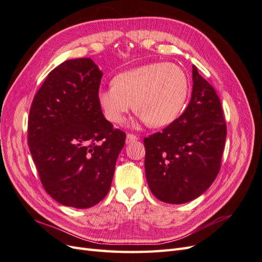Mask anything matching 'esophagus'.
<instances>
[{
  "mask_svg": "<svg viewBox=\"0 0 262 262\" xmlns=\"http://www.w3.org/2000/svg\"><path fill=\"white\" fill-rule=\"evenodd\" d=\"M139 138L137 136H134V134L132 133H128L126 134V143H130V142H133V141H137Z\"/></svg>",
  "mask_w": 262,
  "mask_h": 262,
  "instance_id": "obj_1",
  "label": "esophagus"
}]
</instances>
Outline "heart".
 Wrapping results in <instances>:
<instances>
[{
    "label": "heart",
    "mask_w": 262,
    "mask_h": 262,
    "mask_svg": "<svg viewBox=\"0 0 262 262\" xmlns=\"http://www.w3.org/2000/svg\"><path fill=\"white\" fill-rule=\"evenodd\" d=\"M115 84L98 93L109 121L121 123L134 108L149 126L171 123L180 114L189 92V78L179 66L156 62L125 71Z\"/></svg>",
    "instance_id": "b5f03b06"
}]
</instances>
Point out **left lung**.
Wrapping results in <instances>:
<instances>
[{
    "mask_svg": "<svg viewBox=\"0 0 262 262\" xmlns=\"http://www.w3.org/2000/svg\"><path fill=\"white\" fill-rule=\"evenodd\" d=\"M192 95L186 110L144 139L145 173L152 193L180 204L201 195L221 169L226 122L213 86L192 67Z\"/></svg>",
    "mask_w": 262,
    "mask_h": 262,
    "instance_id": "left-lung-1",
    "label": "left lung"
}]
</instances>
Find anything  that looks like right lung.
<instances>
[{
  "label": "right lung",
  "mask_w": 262,
  "mask_h": 262,
  "mask_svg": "<svg viewBox=\"0 0 262 262\" xmlns=\"http://www.w3.org/2000/svg\"><path fill=\"white\" fill-rule=\"evenodd\" d=\"M101 77L92 59L68 60L48 74L30 106L27 139L39 178L67 207L86 209L104 199L125 142L102 114Z\"/></svg>",
  "instance_id": "right-lung-1"
}]
</instances>
